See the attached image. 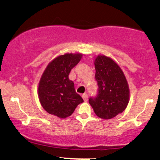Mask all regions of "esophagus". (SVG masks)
Instances as JSON below:
<instances>
[{"label":"esophagus","mask_w":160,"mask_h":160,"mask_svg":"<svg viewBox=\"0 0 160 160\" xmlns=\"http://www.w3.org/2000/svg\"><path fill=\"white\" fill-rule=\"evenodd\" d=\"M82 99L84 100V101H87V100H88V95L86 93H84L83 95H82Z\"/></svg>","instance_id":"1"}]
</instances>
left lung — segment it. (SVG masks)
Masks as SVG:
<instances>
[{"instance_id":"1","label":"left lung","mask_w":160,"mask_h":160,"mask_svg":"<svg viewBox=\"0 0 160 160\" xmlns=\"http://www.w3.org/2000/svg\"><path fill=\"white\" fill-rule=\"evenodd\" d=\"M95 80L98 93L88 99L90 105L99 118H114L126 109L130 91L128 82L120 67L105 56L95 59Z\"/></svg>"}]
</instances>
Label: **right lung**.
Instances as JSON below:
<instances>
[{"instance_id": "1", "label": "right lung", "mask_w": 160, "mask_h": 160, "mask_svg": "<svg viewBox=\"0 0 160 160\" xmlns=\"http://www.w3.org/2000/svg\"><path fill=\"white\" fill-rule=\"evenodd\" d=\"M80 53L61 55L49 63L38 83V98L49 114L65 118L74 112L83 100L69 80L72 69L81 59Z\"/></svg>"}]
</instances>
